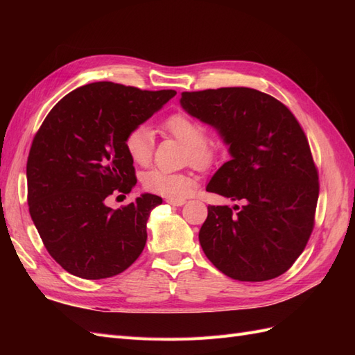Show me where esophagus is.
I'll list each match as a JSON object with an SVG mask.
<instances>
[{"instance_id":"obj_1","label":"esophagus","mask_w":355,"mask_h":355,"mask_svg":"<svg viewBox=\"0 0 355 355\" xmlns=\"http://www.w3.org/2000/svg\"><path fill=\"white\" fill-rule=\"evenodd\" d=\"M170 206H176V207H179V206H184L185 204V200H175V198H167L166 200Z\"/></svg>"}]
</instances>
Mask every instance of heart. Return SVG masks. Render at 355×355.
Returning <instances> with one entry per match:
<instances>
[{
    "label": "heart",
    "mask_w": 355,
    "mask_h": 355,
    "mask_svg": "<svg viewBox=\"0 0 355 355\" xmlns=\"http://www.w3.org/2000/svg\"><path fill=\"white\" fill-rule=\"evenodd\" d=\"M164 130L176 137L188 149L187 163L197 168H209L218 163L222 155L219 142L207 139L206 124L189 116L185 112H175L166 118ZM124 148L133 163L146 166L153 157L154 135L151 127L139 124L132 127L124 137ZM142 185L146 191L167 198L184 200L196 187V179L185 173H168L164 170L153 168L142 176Z\"/></svg>",
    "instance_id": "1"
}]
</instances>
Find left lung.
<instances>
[{
    "label": "left lung",
    "mask_w": 355,
    "mask_h": 355,
    "mask_svg": "<svg viewBox=\"0 0 355 355\" xmlns=\"http://www.w3.org/2000/svg\"><path fill=\"white\" fill-rule=\"evenodd\" d=\"M180 105L230 145L209 192L243 206H209L198 239L209 261L234 280L266 282L295 263L314 230L318 171L295 115L249 87L184 92Z\"/></svg>",
    "instance_id": "left-lung-1"
}]
</instances>
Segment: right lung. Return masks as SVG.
<instances>
[{"label":"right lung","instance_id":"obj_1","mask_svg":"<svg viewBox=\"0 0 355 355\" xmlns=\"http://www.w3.org/2000/svg\"><path fill=\"white\" fill-rule=\"evenodd\" d=\"M176 94L108 81L75 89L42 121L26 163L28 204L47 252L85 280L125 271L146 244V222L161 197L142 194L111 209L105 200L136 185L124 137Z\"/></svg>","mask_w":355,"mask_h":355}]
</instances>
